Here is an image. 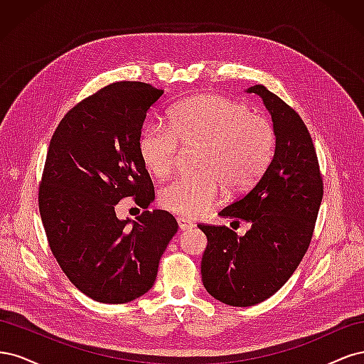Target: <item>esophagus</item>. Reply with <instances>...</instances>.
Listing matches in <instances>:
<instances>
[{"instance_id": "34e87169", "label": "esophagus", "mask_w": 364, "mask_h": 364, "mask_svg": "<svg viewBox=\"0 0 364 364\" xmlns=\"http://www.w3.org/2000/svg\"><path fill=\"white\" fill-rule=\"evenodd\" d=\"M178 223H179L181 230H188V229L194 228V223L190 222V220L185 218V217H178Z\"/></svg>"}]
</instances>
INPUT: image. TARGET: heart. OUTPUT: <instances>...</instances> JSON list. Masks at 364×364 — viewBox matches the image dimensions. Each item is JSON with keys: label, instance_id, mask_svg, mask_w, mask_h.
<instances>
[{"label": "heart", "instance_id": "heart-1", "mask_svg": "<svg viewBox=\"0 0 364 364\" xmlns=\"http://www.w3.org/2000/svg\"><path fill=\"white\" fill-rule=\"evenodd\" d=\"M181 146L199 144L197 174H183L159 191L164 208L199 217L222 196L247 190L266 171L273 156L274 134L269 121L222 95H196L171 107L167 126L149 123L138 136L142 164L155 178L167 176Z\"/></svg>", "mask_w": 364, "mask_h": 364}]
</instances>
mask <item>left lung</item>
Segmentation results:
<instances>
[{
	"label": "left lung",
	"mask_w": 364,
	"mask_h": 364,
	"mask_svg": "<svg viewBox=\"0 0 364 364\" xmlns=\"http://www.w3.org/2000/svg\"><path fill=\"white\" fill-rule=\"evenodd\" d=\"M257 94L273 121L274 153L253 188L218 215L246 222L243 237L226 226L199 225L208 245L202 281L217 301L250 306L269 299L289 281L310 246L323 182L310 132L302 118L266 86Z\"/></svg>",
	"instance_id": "obj_1"
}]
</instances>
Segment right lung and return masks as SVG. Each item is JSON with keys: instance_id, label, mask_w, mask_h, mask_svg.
<instances>
[{"instance_id": "obj_1", "label": "right lung", "mask_w": 364, "mask_h": 364, "mask_svg": "<svg viewBox=\"0 0 364 364\" xmlns=\"http://www.w3.org/2000/svg\"><path fill=\"white\" fill-rule=\"evenodd\" d=\"M164 91L117 82L65 115L50 141L39 186V213L54 258L87 297L126 304L155 284L178 222L162 209L119 220L117 203L135 197L147 209L155 190L138 136Z\"/></svg>"}]
</instances>
